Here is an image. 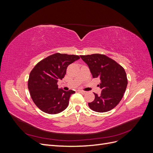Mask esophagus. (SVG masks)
I'll list each match as a JSON object with an SVG mask.
<instances>
[{
	"label": "esophagus",
	"instance_id": "34e87169",
	"mask_svg": "<svg viewBox=\"0 0 153 153\" xmlns=\"http://www.w3.org/2000/svg\"><path fill=\"white\" fill-rule=\"evenodd\" d=\"M79 92H80V93H82L83 94H85L87 93L86 91H83V90H79Z\"/></svg>",
	"mask_w": 153,
	"mask_h": 153
}]
</instances>
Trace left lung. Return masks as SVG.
<instances>
[{
	"label": "left lung",
	"mask_w": 153,
	"mask_h": 153,
	"mask_svg": "<svg viewBox=\"0 0 153 153\" xmlns=\"http://www.w3.org/2000/svg\"><path fill=\"white\" fill-rule=\"evenodd\" d=\"M89 66L92 78H99L100 95L89 103V108L97 112H106L116 106L123 98L128 85L124 69L114 60L102 54L80 55Z\"/></svg>",
	"instance_id": "1"
}]
</instances>
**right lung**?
<instances>
[{"instance_id":"obj_1","label":"right lung","mask_w":153,"mask_h":153,"mask_svg":"<svg viewBox=\"0 0 153 153\" xmlns=\"http://www.w3.org/2000/svg\"><path fill=\"white\" fill-rule=\"evenodd\" d=\"M79 59L78 55L57 53L43 59L32 69L28 89L32 101L41 110L56 114L68 107L69 98L75 92L59 89L57 82L65 76L69 64Z\"/></svg>"}]
</instances>
